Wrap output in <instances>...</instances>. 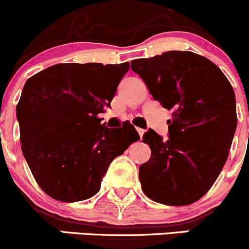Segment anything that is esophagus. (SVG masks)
<instances>
[{
    "label": "esophagus",
    "instance_id": "obj_1",
    "mask_svg": "<svg viewBox=\"0 0 249 249\" xmlns=\"http://www.w3.org/2000/svg\"><path fill=\"white\" fill-rule=\"evenodd\" d=\"M137 132H139V135H140V137L141 139H142V136H143V134H144V130L143 129H141V127H137Z\"/></svg>",
    "mask_w": 249,
    "mask_h": 249
}]
</instances>
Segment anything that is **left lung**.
<instances>
[{
	"instance_id": "obj_1",
	"label": "left lung",
	"mask_w": 249,
	"mask_h": 249,
	"mask_svg": "<svg viewBox=\"0 0 249 249\" xmlns=\"http://www.w3.org/2000/svg\"><path fill=\"white\" fill-rule=\"evenodd\" d=\"M154 100L172 110L169 140L148 130L152 150L140 166L149 199L170 206L197 201L211 189L227 162L237 126L235 92L220 69L192 52H171L132 60Z\"/></svg>"
}]
</instances>
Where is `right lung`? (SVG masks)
<instances>
[{"label":"right lung","mask_w":249,"mask_h":249,"mask_svg":"<svg viewBox=\"0 0 249 249\" xmlns=\"http://www.w3.org/2000/svg\"><path fill=\"white\" fill-rule=\"evenodd\" d=\"M129 67L127 62L57 64L25 83L17 106L21 150L36 182L53 199L94 196L113 159L140 140L132 125L113 130L97 117L110 107Z\"/></svg>","instance_id":"right-lung-1"}]
</instances>
